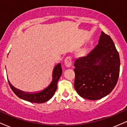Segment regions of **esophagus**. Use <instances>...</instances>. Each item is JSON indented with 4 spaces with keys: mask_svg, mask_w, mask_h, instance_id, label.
Masks as SVG:
<instances>
[{
    "mask_svg": "<svg viewBox=\"0 0 127 127\" xmlns=\"http://www.w3.org/2000/svg\"><path fill=\"white\" fill-rule=\"evenodd\" d=\"M72 57L70 56H68L65 58L64 60V63L65 65H66L67 67H70L72 65Z\"/></svg>",
    "mask_w": 127,
    "mask_h": 127,
    "instance_id": "esophagus-1",
    "label": "esophagus"
}]
</instances>
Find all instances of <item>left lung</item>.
<instances>
[{
  "instance_id": "8db88e82",
  "label": "left lung",
  "mask_w": 127,
  "mask_h": 127,
  "mask_svg": "<svg viewBox=\"0 0 127 127\" xmlns=\"http://www.w3.org/2000/svg\"><path fill=\"white\" fill-rule=\"evenodd\" d=\"M75 90L82 98H102L110 93L117 84L120 59L113 40L101 32L98 44L87 56L76 60Z\"/></svg>"
}]
</instances>
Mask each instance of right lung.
<instances>
[{
  "instance_id": "obj_1",
  "label": "right lung",
  "mask_w": 127,
  "mask_h": 127,
  "mask_svg": "<svg viewBox=\"0 0 127 127\" xmlns=\"http://www.w3.org/2000/svg\"><path fill=\"white\" fill-rule=\"evenodd\" d=\"M62 74V68L61 63L57 64L54 67L52 72V80L51 84L41 91L36 93H29L21 91L18 89L15 88L12 85L8 80L10 87L12 91L15 93L19 98L26 100V101L35 103H43L48 101L54 95L55 91L57 87V82Z\"/></svg>"
}]
</instances>
